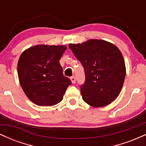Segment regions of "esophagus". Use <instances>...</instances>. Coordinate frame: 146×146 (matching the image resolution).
I'll use <instances>...</instances> for the list:
<instances>
[{"instance_id": "esophagus-1", "label": "esophagus", "mask_w": 146, "mask_h": 146, "mask_svg": "<svg viewBox=\"0 0 146 146\" xmlns=\"http://www.w3.org/2000/svg\"><path fill=\"white\" fill-rule=\"evenodd\" d=\"M71 82L73 84H75V82H76V79H75V76H72L71 78Z\"/></svg>"}]
</instances>
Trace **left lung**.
<instances>
[{
	"mask_svg": "<svg viewBox=\"0 0 146 146\" xmlns=\"http://www.w3.org/2000/svg\"><path fill=\"white\" fill-rule=\"evenodd\" d=\"M82 64L85 82L80 86L83 100L93 107L110 104L121 92L125 66L121 51L115 44L102 40H88L82 44H69Z\"/></svg>",
	"mask_w": 146,
	"mask_h": 146,
	"instance_id": "1",
	"label": "left lung"
}]
</instances>
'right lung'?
I'll return each instance as SVG.
<instances>
[{
    "label": "right lung",
    "mask_w": 146,
    "mask_h": 146,
    "mask_svg": "<svg viewBox=\"0 0 146 146\" xmlns=\"http://www.w3.org/2000/svg\"><path fill=\"white\" fill-rule=\"evenodd\" d=\"M63 45L40 44L23 52L18 75L25 95L33 103L51 106L62 100L71 81L63 75L59 60L66 51Z\"/></svg>",
    "instance_id": "obj_1"
}]
</instances>
